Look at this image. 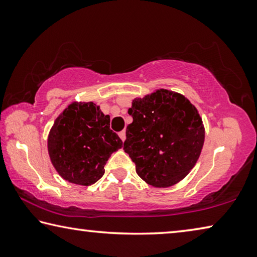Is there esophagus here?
<instances>
[{
  "label": "esophagus",
  "mask_w": 257,
  "mask_h": 257,
  "mask_svg": "<svg viewBox=\"0 0 257 257\" xmlns=\"http://www.w3.org/2000/svg\"><path fill=\"white\" fill-rule=\"evenodd\" d=\"M119 137L121 138V141L122 142L125 141V130H122V132L119 133Z\"/></svg>",
  "instance_id": "34e87169"
}]
</instances>
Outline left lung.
Returning <instances> with one entry per match:
<instances>
[{"label": "left lung", "mask_w": 257, "mask_h": 257, "mask_svg": "<svg viewBox=\"0 0 257 257\" xmlns=\"http://www.w3.org/2000/svg\"><path fill=\"white\" fill-rule=\"evenodd\" d=\"M128 113L123 150L137 175L154 187H170L196 164L205 138L197 108L184 95L158 89L135 98Z\"/></svg>", "instance_id": "left-lung-1"}]
</instances>
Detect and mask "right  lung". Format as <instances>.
<instances>
[{
    "instance_id": "1",
    "label": "right lung",
    "mask_w": 257,
    "mask_h": 257,
    "mask_svg": "<svg viewBox=\"0 0 257 257\" xmlns=\"http://www.w3.org/2000/svg\"><path fill=\"white\" fill-rule=\"evenodd\" d=\"M122 141L110 129V115L93 102H73L56 118L47 139L51 162L64 180L89 186Z\"/></svg>"
}]
</instances>
